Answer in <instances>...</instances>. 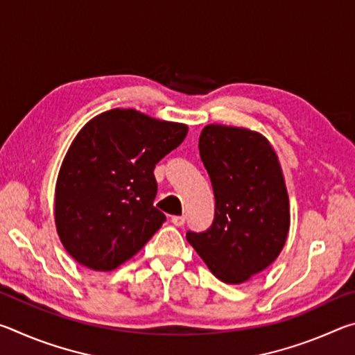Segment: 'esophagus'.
I'll return each instance as SVG.
<instances>
[{"label":"esophagus","instance_id":"34e87169","mask_svg":"<svg viewBox=\"0 0 355 355\" xmlns=\"http://www.w3.org/2000/svg\"><path fill=\"white\" fill-rule=\"evenodd\" d=\"M184 220H186V218L184 216H172L171 218V222L173 225H177V227H182V225H184Z\"/></svg>","mask_w":355,"mask_h":355}]
</instances>
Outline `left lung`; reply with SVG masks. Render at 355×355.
Instances as JSON below:
<instances>
[{"mask_svg":"<svg viewBox=\"0 0 355 355\" xmlns=\"http://www.w3.org/2000/svg\"><path fill=\"white\" fill-rule=\"evenodd\" d=\"M199 150L213 184L214 219L186 238L216 277L243 284L286 241L290 202L277 155L260 133L224 125H207Z\"/></svg>","mask_w":355,"mask_h":355,"instance_id":"left-lung-1","label":"left lung"}]
</instances>
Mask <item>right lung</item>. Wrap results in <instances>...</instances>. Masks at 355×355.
Segmentation results:
<instances>
[{
  "instance_id": "right-lung-1",
  "label": "right lung",
  "mask_w": 355,
  "mask_h": 355,
  "mask_svg": "<svg viewBox=\"0 0 355 355\" xmlns=\"http://www.w3.org/2000/svg\"><path fill=\"white\" fill-rule=\"evenodd\" d=\"M186 135V125L135 110L106 111L78 133L59 171L55 202L59 238L78 263L112 271L163 225L164 213L153 207V171Z\"/></svg>"
}]
</instances>
